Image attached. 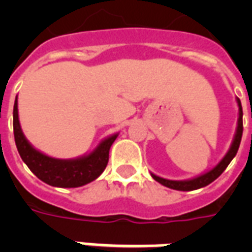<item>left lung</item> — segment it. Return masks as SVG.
<instances>
[{"label": "left lung", "mask_w": 252, "mask_h": 252, "mask_svg": "<svg viewBox=\"0 0 252 252\" xmlns=\"http://www.w3.org/2000/svg\"><path fill=\"white\" fill-rule=\"evenodd\" d=\"M237 104H238V122H237V129H235L234 138H233V142H231L230 148L227 150V153L223 156V158L217 163L213 168L208 170V171L200 174V175L195 176V178H191V179L186 180H170L165 179V178H161V176L156 175L153 172H150L152 176H153L154 180H157L158 183H161L162 186H165L167 188H171V189H176V191H193V189H199V188H203L208 184H211L213 180H216L219 178L225 168L227 167V165L230 163L231 159L235 157V154L238 152L239 144H241V138H242L243 133V112H242V104H241V100L237 98Z\"/></svg>", "instance_id": "8db88e82"}]
</instances>
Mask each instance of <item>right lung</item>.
Here are the masks:
<instances>
[{"instance_id":"obj_1","label":"right lung","mask_w":252,"mask_h":252,"mask_svg":"<svg viewBox=\"0 0 252 252\" xmlns=\"http://www.w3.org/2000/svg\"><path fill=\"white\" fill-rule=\"evenodd\" d=\"M13 128L15 145L22 161L44 183L61 188L82 187L98 178L108 163V153L119 133L108 136L99 142L91 153L72 159L49 157L35 149L23 134L18 116V96L14 102Z\"/></svg>"}]
</instances>
